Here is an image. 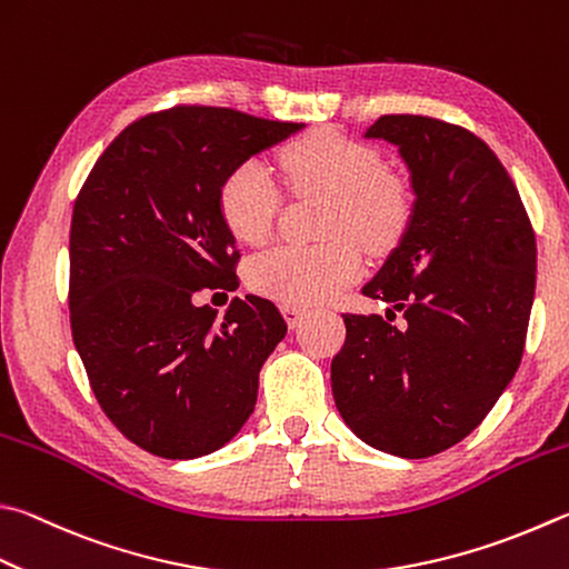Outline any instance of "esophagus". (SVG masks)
<instances>
[{"mask_svg":"<svg viewBox=\"0 0 569 569\" xmlns=\"http://www.w3.org/2000/svg\"><path fill=\"white\" fill-rule=\"evenodd\" d=\"M306 313H308L306 308H303V306H298V303H286V306H283V316H286L288 326H291V328H296L298 323H301Z\"/></svg>","mask_w":569,"mask_h":569,"instance_id":"34e87169","label":"esophagus"}]
</instances>
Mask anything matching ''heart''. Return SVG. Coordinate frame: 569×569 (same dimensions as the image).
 I'll list each match as a JSON object with an SVG mask.
<instances>
[{"label": "heart", "mask_w": 569, "mask_h": 569, "mask_svg": "<svg viewBox=\"0 0 569 569\" xmlns=\"http://www.w3.org/2000/svg\"><path fill=\"white\" fill-rule=\"evenodd\" d=\"M278 163L296 193L323 191V243H283L258 256L249 268L251 286L278 301L311 306L328 301L363 268L360 243L383 251L398 241L410 216L408 186L383 169L380 153L320 129L286 143ZM221 213L236 239L263 243L281 211V191L261 161L236 167L221 186Z\"/></svg>", "instance_id": "obj_1"}]
</instances>
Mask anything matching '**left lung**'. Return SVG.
I'll list each match as a JSON object with an SVG mask.
<instances>
[{
    "mask_svg": "<svg viewBox=\"0 0 569 569\" xmlns=\"http://www.w3.org/2000/svg\"><path fill=\"white\" fill-rule=\"evenodd\" d=\"M412 189L400 241L363 286L388 317L346 313L330 363L340 418L370 448L418 460L468 438L510 386L535 301V233L492 149L452 123L390 113Z\"/></svg>",
    "mask_w": 569,
    "mask_h": 569,
    "instance_id": "8db88e82",
    "label": "left lung"
}]
</instances>
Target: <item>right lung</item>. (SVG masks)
Masks as SVG:
<instances>
[{
  "label": "right lung",
  "mask_w": 569,
  "mask_h": 569,
  "mask_svg": "<svg viewBox=\"0 0 569 569\" xmlns=\"http://www.w3.org/2000/svg\"><path fill=\"white\" fill-rule=\"evenodd\" d=\"M301 129L173 107L129 123L81 186L69 233L71 336L101 410L151 456H209L251 418L286 320L261 296L233 298L216 320L193 296L239 288L219 199L226 177Z\"/></svg>",
  "instance_id": "obj_1"
}]
</instances>
